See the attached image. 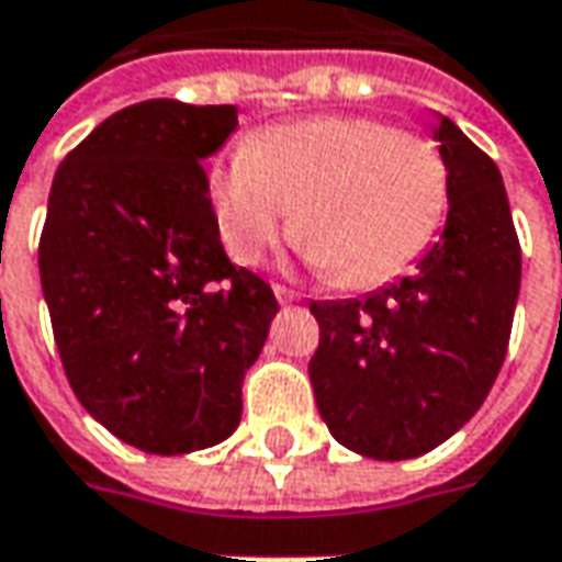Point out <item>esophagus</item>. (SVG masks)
Returning <instances> with one entry per match:
<instances>
[{"label": "esophagus", "instance_id": "34e87169", "mask_svg": "<svg viewBox=\"0 0 562 562\" xmlns=\"http://www.w3.org/2000/svg\"><path fill=\"white\" fill-rule=\"evenodd\" d=\"M274 296H278V303H284V306L300 300V293L291 291V288H284V284H274Z\"/></svg>", "mask_w": 562, "mask_h": 562}]
</instances>
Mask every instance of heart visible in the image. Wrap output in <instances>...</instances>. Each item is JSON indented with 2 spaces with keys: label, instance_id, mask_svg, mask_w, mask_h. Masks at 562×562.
I'll list each match as a JSON object with an SVG mask.
<instances>
[{
  "label": "heart",
  "instance_id": "1",
  "mask_svg": "<svg viewBox=\"0 0 562 562\" xmlns=\"http://www.w3.org/2000/svg\"><path fill=\"white\" fill-rule=\"evenodd\" d=\"M209 196L234 262L256 266L293 222L296 244L335 284L375 291L438 240L450 165L438 143L391 121L331 115L256 134L212 171Z\"/></svg>",
  "mask_w": 562,
  "mask_h": 562
}]
</instances>
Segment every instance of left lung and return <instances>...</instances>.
<instances>
[{
  "label": "left lung",
  "mask_w": 562,
  "mask_h": 562,
  "mask_svg": "<svg viewBox=\"0 0 562 562\" xmlns=\"http://www.w3.org/2000/svg\"><path fill=\"white\" fill-rule=\"evenodd\" d=\"M435 140L450 165L441 240L416 274L362 300H313L315 406L347 450L413 460L479 413L504 366L522 249L494 159L450 119Z\"/></svg>",
  "instance_id": "left-lung-1"
}]
</instances>
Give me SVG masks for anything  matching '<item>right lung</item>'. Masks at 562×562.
Instances as JSON below:
<instances>
[{
    "instance_id": "obj_1",
    "label": "right lung",
    "mask_w": 562,
    "mask_h": 562,
    "mask_svg": "<svg viewBox=\"0 0 562 562\" xmlns=\"http://www.w3.org/2000/svg\"><path fill=\"white\" fill-rule=\"evenodd\" d=\"M237 105L146 99L61 159L40 234V284L83 409L115 438L175 457L240 425L244 375L278 300L231 266L203 159Z\"/></svg>"
}]
</instances>
